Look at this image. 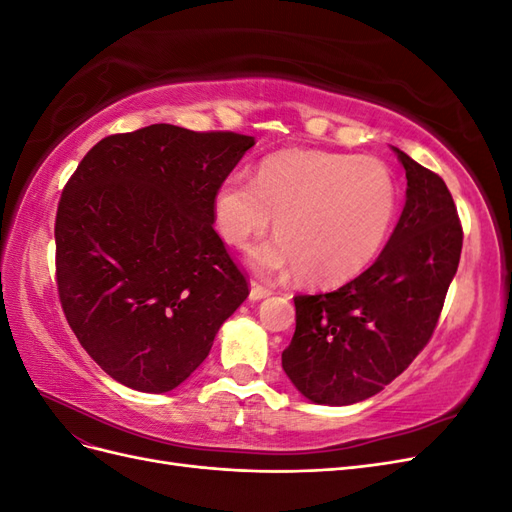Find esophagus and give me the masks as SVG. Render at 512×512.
<instances>
[{"mask_svg":"<svg viewBox=\"0 0 512 512\" xmlns=\"http://www.w3.org/2000/svg\"><path fill=\"white\" fill-rule=\"evenodd\" d=\"M267 297H271V290L256 284V282H252V286H250V301H262V299H267Z\"/></svg>","mask_w":512,"mask_h":512,"instance_id":"1","label":"esophagus"}]
</instances>
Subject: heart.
Here are the masks:
<instances>
[{
    "label": "heart",
    "instance_id": "b5f03b06",
    "mask_svg": "<svg viewBox=\"0 0 512 512\" xmlns=\"http://www.w3.org/2000/svg\"><path fill=\"white\" fill-rule=\"evenodd\" d=\"M397 209V181L382 162L309 149L273 153L254 179L228 175L213 192V220L230 245L262 235L275 218L280 235L250 247L247 265L269 280L301 271L316 286L365 271Z\"/></svg>",
    "mask_w": 512,
    "mask_h": 512
}]
</instances>
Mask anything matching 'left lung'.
<instances>
[{"mask_svg": "<svg viewBox=\"0 0 512 512\" xmlns=\"http://www.w3.org/2000/svg\"><path fill=\"white\" fill-rule=\"evenodd\" d=\"M393 151L406 205L378 260L333 292L294 297L297 329L282 367L312 404H359L391 384L427 346L459 267L463 232L446 183Z\"/></svg>", "mask_w": 512, "mask_h": 512, "instance_id": "left-lung-1", "label": "left lung"}]
</instances>
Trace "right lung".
Returning a JSON list of instances; mask_svg holds the SVG:
<instances>
[{
    "instance_id": "right-lung-1",
    "label": "right lung",
    "mask_w": 512,
    "mask_h": 512,
    "mask_svg": "<svg viewBox=\"0 0 512 512\" xmlns=\"http://www.w3.org/2000/svg\"><path fill=\"white\" fill-rule=\"evenodd\" d=\"M254 145L153 123L102 138L64 188L61 307L91 359L128 389H177L250 294L213 230V192Z\"/></svg>"
}]
</instances>
